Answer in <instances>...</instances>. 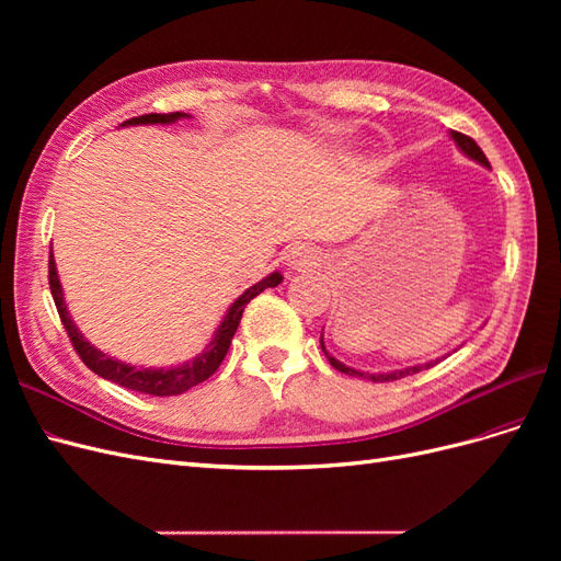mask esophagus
Segmentation results:
<instances>
[{"label":"esophagus","instance_id":"1","mask_svg":"<svg viewBox=\"0 0 561 561\" xmlns=\"http://www.w3.org/2000/svg\"><path fill=\"white\" fill-rule=\"evenodd\" d=\"M316 262H318V254L309 245H295L290 252H287V266H293L297 271L316 266Z\"/></svg>","mask_w":561,"mask_h":561}]
</instances>
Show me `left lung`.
I'll return each mask as SVG.
<instances>
[{"label": "left lung", "mask_w": 561, "mask_h": 561, "mask_svg": "<svg viewBox=\"0 0 561 561\" xmlns=\"http://www.w3.org/2000/svg\"><path fill=\"white\" fill-rule=\"evenodd\" d=\"M451 138H454V142L458 145V149L463 151V154H468L470 159H474V161L482 163V165H489V161H486V157H484V151L478 147V142H474L472 138H468V135L451 130ZM320 348H322V353H325V358L330 360V365H332L334 369L344 371V375H348V377H363V379H369V381H396V379H402V377H407V375H416V371L428 369V367H433V365L437 363V360H435V363H426V365H416V367H407V369H396V371H388V375H367V371H358V369H353V367H346L344 363H339L336 358H332V355L325 351V344H322V334H320Z\"/></svg>", "instance_id": "obj_1"}]
</instances>
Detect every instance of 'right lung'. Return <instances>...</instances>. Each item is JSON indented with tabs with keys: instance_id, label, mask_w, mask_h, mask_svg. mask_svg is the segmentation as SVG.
Returning <instances> with one entry per match:
<instances>
[{
	"instance_id": "1",
	"label": "right lung",
	"mask_w": 561,
	"mask_h": 561,
	"mask_svg": "<svg viewBox=\"0 0 561 561\" xmlns=\"http://www.w3.org/2000/svg\"><path fill=\"white\" fill-rule=\"evenodd\" d=\"M184 116H190V114H184V112L142 114V116L128 118V122H124V126H135V124H173V122H178V118H184ZM280 280H283V276L276 271V274L266 276L257 285L248 287V290L231 304V309L225 316L222 325L217 328L215 339L206 346V351L198 355V358L184 363L180 367H173V369H138V367H130L126 363H118V360L110 358V355H105L103 351H98L95 346H91L87 342V339L81 336V332L77 330V325L72 322L70 313H67V307H65L62 287H60L56 262H54V252L48 254V285H50V295H54L58 316L62 320V328H65L67 336H70V342H72L75 351L79 353V358L83 360V365H87L91 371H95L98 377L110 379V381L124 386V388H130V390H138V393L157 396V398L180 396V393H184V390H190V388L198 386L201 381H206L208 377H213L215 371H217V367L222 365V360H225V355H227V351L231 346V339H233L236 330H239V322H241L245 304L250 299L257 297L260 293H264L266 287H276Z\"/></svg>"
}]
</instances>
